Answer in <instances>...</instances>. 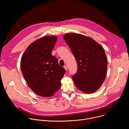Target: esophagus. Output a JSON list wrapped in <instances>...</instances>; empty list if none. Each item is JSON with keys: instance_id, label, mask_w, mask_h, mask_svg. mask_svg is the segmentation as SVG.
<instances>
[{"instance_id": "obj_1", "label": "esophagus", "mask_w": 129, "mask_h": 129, "mask_svg": "<svg viewBox=\"0 0 129 129\" xmlns=\"http://www.w3.org/2000/svg\"><path fill=\"white\" fill-rule=\"evenodd\" d=\"M64 68L65 69V70L66 71L67 70V66H64Z\"/></svg>"}]
</instances>
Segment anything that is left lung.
Wrapping results in <instances>:
<instances>
[{"label": "left lung", "mask_w": 129, "mask_h": 129, "mask_svg": "<svg viewBox=\"0 0 129 129\" xmlns=\"http://www.w3.org/2000/svg\"><path fill=\"white\" fill-rule=\"evenodd\" d=\"M64 39L76 59L78 69L72 80L76 86L86 93L97 91L104 82L107 59L101 45L89 37L67 33Z\"/></svg>", "instance_id": "left-lung-1"}]
</instances>
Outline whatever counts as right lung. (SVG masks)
<instances>
[{"label": "right lung", "mask_w": 129, "mask_h": 129, "mask_svg": "<svg viewBox=\"0 0 129 129\" xmlns=\"http://www.w3.org/2000/svg\"><path fill=\"white\" fill-rule=\"evenodd\" d=\"M57 40L56 36L38 39L27 47L21 59V72L29 87L43 97H51L59 90L66 72L51 55Z\"/></svg>", "instance_id": "1"}]
</instances>
